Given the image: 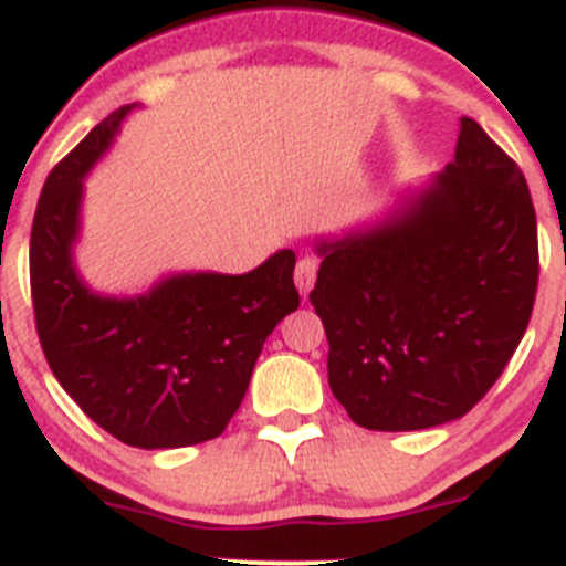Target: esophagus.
<instances>
[{
	"instance_id": "esophagus-1",
	"label": "esophagus",
	"mask_w": 566,
	"mask_h": 566,
	"mask_svg": "<svg viewBox=\"0 0 566 566\" xmlns=\"http://www.w3.org/2000/svg\"><path fill=\"white\" fill-rule=\"evenodd\" d=\"M315 276H318V259L310 256V253L307 256H301L298 265H295V287L307 295L310 290H313Z\"/></svg>"
}]
</instances>
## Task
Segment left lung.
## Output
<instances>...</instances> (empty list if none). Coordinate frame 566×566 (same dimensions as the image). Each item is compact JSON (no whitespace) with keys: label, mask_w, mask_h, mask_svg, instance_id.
<instances>
[{"label":"left lung","mask_w":566,"mask_h":566,"mask_svg":"<svg viewBox=\"0 0 566 566\" xmlns=\"http://www.w3.org/2000/svg\"><path fill=\"white\" fill-rule=\"evenodd\" d=\"M318 251L310 301L329 340V388L366 430L469 413L514 357L536 301L525 176L469 116L455 158L413 206Z\"/></svg>","instance_id":"left-lung-1"}]
</instances>
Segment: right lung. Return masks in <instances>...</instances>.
I'll return each mask as SVG.
<instances>
[{"instance_id": "1", "label": "right lung", "mask_w": 566, "mask_h": 566, "mask_svg": "<svg viewBox=\"0 0 566 566\" xmlns=\"http://www.w3.org/2000/svg\"><path fill=\"white\" fill-rule=\"evenodd\" d=\"M130 108L52 167L30 234V293L46 363L83 413L128 447L176 450L218 438L237 413L262 343L301 304L295 253L245 276L167 279L142 298L94 295L69 256L81 178Z\"/></svg>"}]
</instances>
